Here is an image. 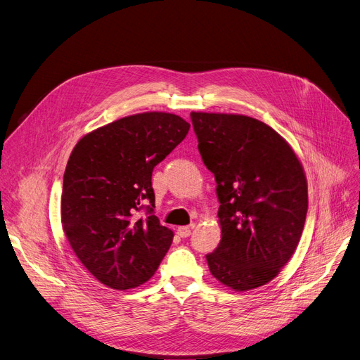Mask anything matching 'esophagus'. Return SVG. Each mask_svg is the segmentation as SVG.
Here are the masks:
<instances>
[{"label": "esophagus", "instance_id": "1", "mask_svg": "<svg viewBox=\"0 0 360 360\" xmlns=\"http://www.w3.org/2000/svg\"><path fill=\"white\" fill-rule=\"evenodd\" d=\"M194 228V226H181V228H178L176 233L181 236V238H188L191 235V229Z\"/></svg>", "mask_w": 360, "mask_h": 360}]
</instances>
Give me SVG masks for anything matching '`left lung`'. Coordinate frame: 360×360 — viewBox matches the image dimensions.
<instances>
[{
	"label": "left lung",
	"instance_id": "1",
	"mask_svg": "<svg viewBox=\"0 0 360 360\" xmlns=\"http://www.w3.org/2000/svg\"><path fill=\"white\" fill-rule=\"evenodd\" d=\"M198 151L214 175L219 247L210 273L243 292L271 281L292 258L308 212L304 167L280 134L255 118L191 112Z\"/></svg>",
	"mask_w": 360,
	"mask_h": 360
}]
</instances>
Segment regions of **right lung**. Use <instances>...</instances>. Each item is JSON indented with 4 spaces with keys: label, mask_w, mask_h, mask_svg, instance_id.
I'll return each instance as SVG.
<instances>
[{
    "label": "right lung",
    "mask_w": 360,
    "mask_h": 360,
    "mask_svg": "<svg viewBox=\"0 0 360 360\" xmlns=\"http://www.w3.org/2000/svg\"><path fill=\"white\" fill-rule=\"evenodd\" d=\"M188 129L190 124L174 113L144 112L94 129L75 144L64 172L63 229L83 266L105 286L143 285L170 248L174 232L153 214L151 174Z\"/></svg>",
    "instance_id": "1"
}]
</instances>
